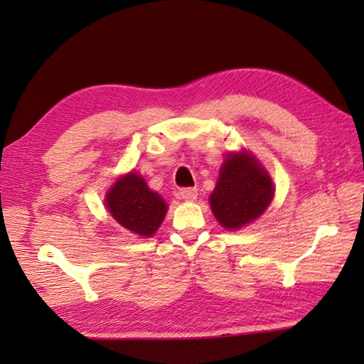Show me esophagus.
<instances>
[{"mask_svg": "<svg viewBox=\"0 0 364 364\" xmlns=\"http://www.w3.org/2000/svg\"><path fill=\"white\" fill-rule=\"evenodd\" d=\"M181 199L183 200H188V202H193L197 199V189L196 188H184L181 189Z\"/></svg>", "mask_w": 364, "mask_h": 364, "instance_id": "1", "label": "esophagus"}]
</instances>
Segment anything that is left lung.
<instances>
[{
	"label": "left lung",
	"instance_id": "8db88e82",
	"mask_svg": "<svg viewBox=\"0 0 364 364\" xmlns=\"http://www.w3.org/2000/svg\"><path fill=\"white\" fill-rule=\"evenodd\" d=\"M274 196L268 171L247 151L231 152L220 168L210 194V207L218 223L236 231L267 210Z\"/></svg>",
	"mask_w": 364,
	"mask_h": 364
}]
</instances>
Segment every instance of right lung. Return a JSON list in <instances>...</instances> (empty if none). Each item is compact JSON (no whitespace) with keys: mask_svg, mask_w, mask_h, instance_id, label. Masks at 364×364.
I'll return each instance as SVG.
<instances>
[{"mask_svg":"<svg viewBox=\"0 0 364 364\" xmlns=\"http://www.w3.org/2000/svg\"><path fill=\"white\" fill-rule=\"evenodd\" d=\"M104 202L119 225L143 237L156 234L168 208L162 196L151 191L144 178L134 171L120 176Z\"/></svg>","mask_w":364,"mask_h":364,"instance_id":"1","label":"right lung"}]
</instances>
